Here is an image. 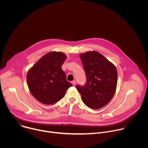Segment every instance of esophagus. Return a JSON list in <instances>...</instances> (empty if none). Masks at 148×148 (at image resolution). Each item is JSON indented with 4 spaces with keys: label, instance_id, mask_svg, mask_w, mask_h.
Segmentation results:
<instances>
[{
    "label": "esophagus",
    "instance_id": "1",
    "mask_svg": "<svg viewBox=\"0 0 148 148\" xmlns=\"http://www.w3.org/2000/svg\"><path fill=\"white\" fill-rule=\"evenodd\" d=\"M71 83H72V84L73 86H75V84H76V81H73L72 82H71Z\"/></svg>",
    "mask_w": 148,
    "mask_h": 148
}]
</instances>
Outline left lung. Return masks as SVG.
<instances>
[{
  "label": "left lung",
  "mask_w": 148,
  "mask_h": 148,
  "mask_svg": "<svg viewBox=\"0 0 148 148\" xmlns=\"http://www.w3.org/2000/svg\"><path fill=\"white\" fill-rule=\"evenodd\" d=\"M79 57L87 81L85 85H77L76 88L88 107L94 110L101 108L111 101L115 92L116 69L97 51H88L81 54Z\"/></svg>",
  "instance_id": "8db88e82"
}]
</instances>
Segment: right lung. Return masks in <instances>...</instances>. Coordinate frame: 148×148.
Returning <instances> with one entry per match:
<instances>
[{
  "label": "right lung",
  "mask_w": 148,
  "mask_h": 148,
  "mask_svg": "<svg viewBox=\"0 0 148 148\" xmlns=\"http://www.w3.org/2000/svg\"><path fill=\"white\" fill-rule=\"evenodd\" d=\"M66 56L52 51L42 57L28 71L27 82L33 96L46 105L57 102L64 96L67 90L73 86L67 81L61 66Z\"/></svg>",
  "instance_id": "1"
}]
</instances>
